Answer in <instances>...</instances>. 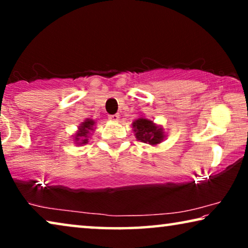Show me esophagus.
Segmentation results:
<instances>
[{"label": "esophagus", "instance_id": "esophagus-1", "mask_svg": "<svg viewBox=\"0 0 248 248\" xmlns=\"http://www.w3.org/2000/svg\"><path fill=\"white\" fill-rule=\"evenodd\" d=\"M109 120L110 121H114V122H117L118 120H120V115H118V114L109 115Z\"/></svg>", "mask_w": 248, "mask_h": 248}]
</instances>
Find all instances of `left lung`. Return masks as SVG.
<instances>
[{
    "label": "left lung",
    "instance_id": "obj_1",
    "mask_svg": "<svg viewBox=\"0 0 248 248\" xmlns=\"http://www.w3.org/2000/svg\"><path fill=\"white\" fill-rule=\"evenodd\" d=\"M133 127L135 131L138 140L149 144H158L162 140L164 134H162L161 128L152 123V121L145 120V118H139L133 123Z\"/></svg>",
    "mask_w": 248,
    "mask_h": 248
}]
</instances>
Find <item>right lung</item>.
I'll return each instance as SVG.
<instances>
[{"mask_svg":"<svg viewBox=\"0 0 248 248\" xmlns=\"http://www.w3.org/2000/svg\"><path fill=\"white\" fill-rule=\"evenodd\" d=\"M93 121L91 120H87L84 123H82V125H81L80 127V132L79 133L77 134L76 137V141H81L79 142V143H87L88 142V139H83V138H87V134L88 132H89V130H93ZM82 138V140H80L79 139Z\"/></svg>","mask_w":248,"mask_h":248,"instance_id":"right-lung-1","label":"right lung"}]
</instances>
